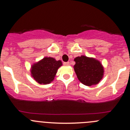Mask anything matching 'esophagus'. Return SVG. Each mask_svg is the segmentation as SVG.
I'll list each match as a JSON object with an SVG mask.
<instances>
[{
	"mask_svg": "<svg viewBox=\"0 0 130 130\" xmlns=\"http://www.w3.org/2000/svg\"><path fill=\"white\" fill-rule=\"evenodd\" d=\"M63 65H65V66H69V65H70V63H69V61H68V62H64Z\"/></svg>",
	"mask_w": 130,
	"mask_h": 130,
	"instance_id": "esophagus-1",
	"label": "esophagus"
}]
</instances>
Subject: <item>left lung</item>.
<instances>
[{"instance_id":"left-lung-1","label":"left lung","mask_w":130,"mask_h":130,"mask_svg":"<svg viewBox=\"0 0 130 130\" xmlns=\"http://www.w3.org/2000/svg\"><path fill=\"white\" fill-rule=\"evenodd\" d=\"M74 61V70L78 79L84 85H96L103 78L104 68L99 61L84 55L76 57Z\"/></svg>"}]
</instances>
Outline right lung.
I'll return each mask as SVG.
<instances>
[{
    "instance_id": "add662e5",
    "label": "right lung",
    "mask_w": 130,
    "mask_h": 130,
    "mask_svg": "<svg viewBox=\"0 0 130 130\" xmlns=\"http://www.w3.org/2000/svg\"><path fill=\"white\" fill-rule=\"evenodd\" d=\"M62 65L60 60L52 57H44L31 67V76L40 84H48L54 80L59 67Z\"/></svg>"
}]
</instances>
